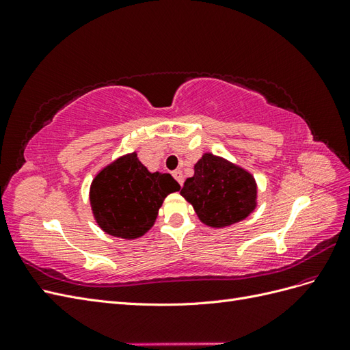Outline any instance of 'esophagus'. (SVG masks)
Here are the masks:
<instances>
[{
	"label": "esophagus",
	"mask_w": 350,
	"mask_h": 350,
	"mask_svg": "<svg viewBox=\"0 0 350 350\" xmlns=\"http://www.w3.org/2000/svg\"><path fill=\"white\" fill-rule=\"evenodd\" d=\"M172 175H174V178L176 179V181L179 183V185L183 187V184H184V176H183V172H181V171H174V172H172Z\"/></svg>",
	"instance_id": "obj_1"
}]
</instances>
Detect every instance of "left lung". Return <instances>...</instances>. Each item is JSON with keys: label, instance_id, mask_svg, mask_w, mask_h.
Returning a JSON list of instances; mask_svg holds the SVG:
<instances>
[{"label": "left lung", "instance_id": "8db88e82", "mask_svg": "<svg viewBox=\"0 0 350 350\" xmlns=\"http://www.w3.org/2000/svg\"><path fill=\"white\" fill-rule=\"evenodd\" d=\"M181 196L204 225L226 228L247 219L257 207V183L247 169L204 153L194 165V175L184 183Z\"/></svg>", "mask_w": 350, "mask_h": 350}]
</instances>
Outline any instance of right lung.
<instances>
[{"instance_id": "obj_1", "label": "right lung", "mask_w": 350, "mask_h": 350, "mask_svg": "<svg viewBox=\"0 0 350 350\" xmlns=\"http://www.w3.org/2000/svg\"><path fill=\"white\" fill-rule=\"evenodd\" d=\"M179 188L169 174L150 172L133 152L115 159L94 176L89 196L92 213L108 235L140 238L154 225L163 200Z\"/></svg>"}]
</instances>
